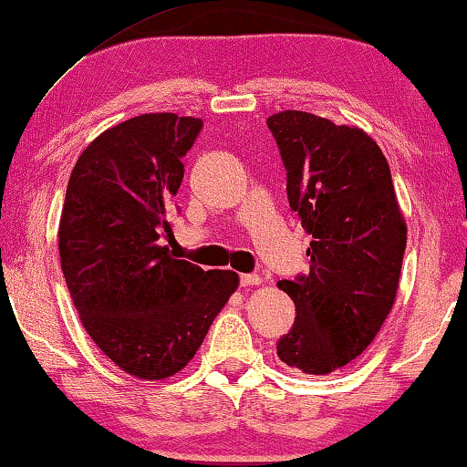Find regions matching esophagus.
<instances>
[{
  "label": "esophagus",
  "instance_id": "34e87169",
  "mask_svg": "<svg viewBox=\"0 0 467 467\" xmlns=\"http://www.w3.org/2000/svg\"><path fill=\"white\" fill-rule=\"evenodd\" d=\"M264 280H261L259 274H242L240 276V285L242 286H254V285H261Z\"/></svg>",
  "mask_w": 467,
  "mask_h": 467
}]
</instances>
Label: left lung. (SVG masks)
<instances>
[{"instance_id":"8db88e82","label":"left lung","mask_w":467,"mask_h":467,"mask_svg":"<svg viewBox=\"0 0 467 467\" xmlns=\"http://www.w3.org/2000/svg\"><path fill=\"white\" fill-rule=\"evenodd\" d=\"M289 206L312 235L308 276L280 280L296 323L276 344L285 366L331 374L366 350L393 308L406 221L391 170L359 127L310 112L272 114Z\"/></svg>"}]
</instances>
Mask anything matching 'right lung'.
<instances>
[{
    "label": "right lung",
    "instance_id": "right-lung-1",
    "mask_svg": "<svg viewBox=\"0 0 467 467\" xmlns=\"http://www.w3.org/2000/svg\"><path fill=\"white\" fill-rule=\"evenodd\" d=\"M202 119L155 112L82 150L59 223L61 270L87 334L123 372L163 380L187 366L238 289L232 270L176 259L170 210Z\"/></svg>",
    "mask_w": 467,
    "mask_h": 467
}]
</instances>
